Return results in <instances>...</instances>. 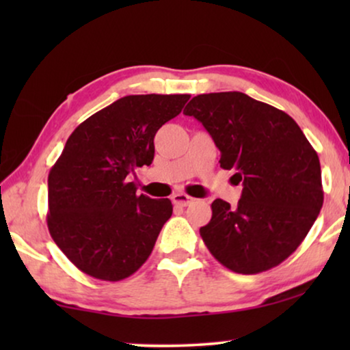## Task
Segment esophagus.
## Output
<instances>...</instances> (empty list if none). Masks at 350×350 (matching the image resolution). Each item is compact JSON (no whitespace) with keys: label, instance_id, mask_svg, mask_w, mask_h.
Segmentation results:
<instances>
[{"label":"esophagus","instance_id":"obj_1","mask_svg":"<svg viewBox=\"0 0 350 350\" xmlns=\"http://www.w3.org/2000/svg\"><path fill=\"white\" fill-rule=\"evenodd\" d=\"M193 200H194V198H191V196L185 194V193H175L174 196H172V202L176 205H181V207H186V205H189Z\"/></svg>","mask_w":350,"mask_h":350}]
</instances>
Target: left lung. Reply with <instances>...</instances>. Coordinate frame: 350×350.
I'll use <instances>...</instances> for the list:
<instances>
[{
	"mask_svg": "<svg viewBox=\"0 0 350 350\" xmlns=\"http://www.w3.org/2000/svg\"><path fill=\"white\" fill-rule=\"evenodd\" d=\"M202 122L236 170L243 189L237 207L212 202L200 228L210 253L239 274H258L286 260L308 236L323 204L317 152L288 114L242 92L194 97L183 109Z\"/></svg>",
	"mask_w": 350,
	"mask_h": 350,
	"instance_id": "1",
	"label": "left lung"
}]
</instances>
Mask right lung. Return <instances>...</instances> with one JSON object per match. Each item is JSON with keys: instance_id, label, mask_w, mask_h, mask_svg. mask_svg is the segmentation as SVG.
Here are the masks:
<instances>
[{"instance_id": "add662e5", "label": "right lung", "mask_w": 350, "mask_h": 350, "mask_svg": "<svg viewBox=\"0 0 350 350\" xmlns=\"http://www.w3.org/2000/svg\"><path fill=\"white\" fill-rule=\"evenodd\" d=\"M189 95H127L71 133L49 172L47 228L73 265L90 277L118 282L151 255L169 199L137 194L129 175L154 159V135L178 116Z\"/></svg>"}]
</instances>
